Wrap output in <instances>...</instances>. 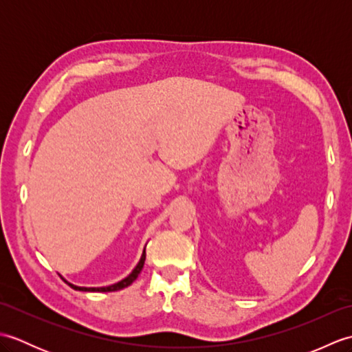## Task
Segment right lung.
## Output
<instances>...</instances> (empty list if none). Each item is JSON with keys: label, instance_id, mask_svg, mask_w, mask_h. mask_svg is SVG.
Listing matches in <instances>:
<instances>
[{"label": "right lung", "instance_id": "1", "mask_svg": "<svg viewBox=\"0 0 352 352\" xmlns=\"http://www.w3.org/2000/svg\"><path fill=\"white\" fill-rule=\"evenodd\" d=\"M146 248V246H145ZM145 248H144V251H142V256H140V260H139V263L134 266V269L133 271L125 276V278H122L121 281H118V283H115V284H110V286H102V287H81V286H76V284H72V283H69V281H66L65 278V281L69 284V286L72 287V289H76V290H81V292H115V290H121V289H124V287H126V286H130V284L138 278V275L140 274V271H142V267H144V263H145V257H146V252H145ZM62 276V275H60Z\"/></svg>", "mask_w": 352, "mask_h": 352}]
</instances>
